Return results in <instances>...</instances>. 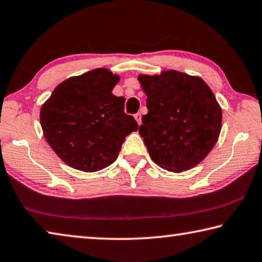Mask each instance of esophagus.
<instances>
[{"instance_id": "34e87169", "label": "esophagus", "mask_w": 262, "mask_h": 262, "mask_svg": "<svg viewBox=\"0 0 262 262\" xmlns=\"http://www.w3.org/2000/svg\"><path fill=\"white\" fill-rule=\"evenodd\" d=\"M134 118H135V120L137 121V123H139V125H141V114L140 113H136L134 115Z\"/></svg>"}]
</instances>
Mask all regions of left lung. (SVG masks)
I'll list each match as a JSON object with an SVG mask.
<instances>
[{"label": "left lung", "instance_id": "left-lung-1", "mask_svg": "<svg viewBox=\"0 0 262 262\" xmlns=\"http://www.w3.org/2000/svg\"><path fill=\"white\" fill-rule=\"evenodd\" d=\"M148 113L140 135L162 168L183 172L206 158L219 140L222 108L202 78L177 70L139 75Z\"/></svg>", "mask_w": 262, "mask_h": 262}]
</instances>
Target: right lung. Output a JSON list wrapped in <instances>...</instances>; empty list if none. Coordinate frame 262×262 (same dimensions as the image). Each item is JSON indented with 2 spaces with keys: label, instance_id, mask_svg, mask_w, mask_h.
Instances as JSON below:
<instances>
[{
  "label": "right lung",
  "instance_id": "right-lung-1",
  "mask_svg": "<svg viewBox=\"0 0 262 262\" xmlns=\"http://www.w3.org/2000/svg\"><path fill=\"white\" fill-rule=\"evenodd\" d=\"M120 77L98 68L66 79L40 110L51 148L67 165L96 172L111 165L137 122L125 113V98L112 94Z\"/></svg>",
  "mask_w": 262,
  "mask_h": 262
}]
</instances>
